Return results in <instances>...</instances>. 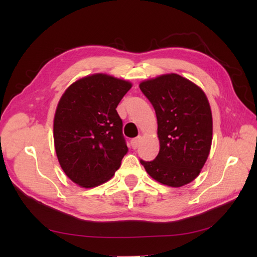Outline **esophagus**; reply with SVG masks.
<instances>
[{
	"label": "esophagus",
	"instance_id": "1",
	"mask_svg": "<svg viewBox=\"0 0 257 257\" xmlns=\"http://www.w3.org/2000/svg\"><path fill=\"white\" fill-rule=\"evenodd\" d=\"M139 144H140V138H136L130 141V145H132L133 149H137L139 147Z\"/></svg>",
	"mask_w": 257,
	"mask_h": 257
}]
</instances>
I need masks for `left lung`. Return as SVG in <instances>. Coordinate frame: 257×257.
I'll return each instance as SVG.
<instances>
[{"label": "left lung", "mask_w": 257, "mask_h": 257, "mask_svg": "<svg viewBox=\"0 0 257 257\" xmlns=\"http://www.w3.org/2000/svg\"><path fill=\"white\" fill-rule=\"evenodd\" d=\"M154 106L158 120L159 154L140 160L149 176L172 188L199 176L212 145V112L199 86L178 74L161 75L139 85Z\"/></svg>", "instance_id": "1"}]
</instances>
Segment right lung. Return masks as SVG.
Wrapping results in <instances>:
<instances>
[{"instance_id": "add662e5", "label": "right lung", "mask_w": 257, "mask_h": 257, "mask_svg": "<svg viewBox=\"0 0 257 257\" xmlns=\"http://www.w3.org/2000/svg\"><path fill=\"white\" fill-rule=\"evenodd\" d=\"M132 83L106 74L80 78L64 92L54 117V144L65 174L83 188L111 179L128 147L116 110Z\"/></svg>"}]
</instances>
